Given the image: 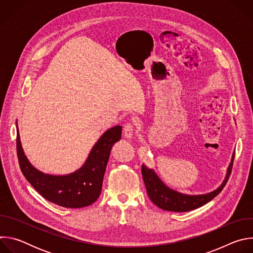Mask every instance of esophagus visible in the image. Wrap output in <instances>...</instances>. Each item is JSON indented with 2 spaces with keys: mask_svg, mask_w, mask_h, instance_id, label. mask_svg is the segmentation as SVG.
Masks as SVG:
<instances>
[{
  "mask_svg": "<svg viewBox=\"0 0 253 253\" xmlns=\"http://www.w3.org/2000/svg\"><path fill=\"white\" fill-rule=\"evenodd\" d=\"M134 135V126L131 123H127L124 126V136L127 139H132Z\"/></svg>",
  "mask_w": 253,
  "mask_h": 253,
  "instance_id": "esophagus-1",
  "label": "esophagus"
}]
</instances>
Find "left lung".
<instances>
[{
    "instance_id": "1",
    "label": "left lung",
    "mask_w": 253,
    "mask_h": 253,
    "mask_svg": "<svg viewBox=\"0 0 253 253\" xmlns=\"http://www.w3.org/2000/svg\"><path fill=\"white\" fill-rule=\"evenodd\" d=\"M234 160V152L232 154L230 163L226 170V175L224 177L223 182L215 190L204 193V194H185L179 192L167 186L162 179L157 175L154 169H150L147 166L142 164V176L144 183L146 186L147 194L150 200L159 208L167 211L174 212H186L198 207L203 206L204 204L211 201L216 195H218L225 184L228 181V178L231 173L232 164Z\"/></svg>"
}]
</instances>
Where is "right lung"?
Instances as JSON below:
<instances>
[{"mask_svg":"<svg viewBox=\"0 0 253 253\" xmlns=\"http://www.w3.org/2000/svg\"><path fill=\"white\" fill-rule=\"evenodd\" d=\"M122 126L108 129L98 139L84 164L76 171L47 174L28 160L20 139L17 122V153L20 168L28 182L48 201L67 208H81L94 203L102 190L103 178L114 144L121 139Z\"/></svg>","mask_w":253,"mask_h":253,"instance_id":"right-lung-1","label":"right lung"}]
</instances>
